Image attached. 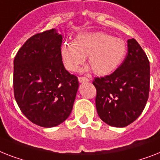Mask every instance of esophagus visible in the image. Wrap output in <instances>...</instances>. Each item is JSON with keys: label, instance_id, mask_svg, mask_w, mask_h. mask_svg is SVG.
Returning a JSON list of instances; mask_svg holds the SVG:
<instances>
[{"label": "esophagus", "instance_id": "obj_1", "mask_svg": "<svg viewBox=\"0 0 160 160\" xmlns=\"http://www.w3.org/2000/svg\"><path fill=\"white\" fill-rule=\"evenodd\" d=\"M79 80V82L80 83H84V82H89V80L87 77H84V76H80L78 78Z\"/></svg>", "mask_w": 160, "mask_h": 160}]
</instances>
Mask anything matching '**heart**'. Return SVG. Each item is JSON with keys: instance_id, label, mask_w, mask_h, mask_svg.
Masks as SVG:
<instances>
[{"instance_id": "obj_1", "label": "heart", "mask_w": 160, "mask_h": 160, "mask_svg": "<svg viewBox=\"0 0 160 160\" xmlns=\"http://www.w3.org/2000/svg\"><path fill=\"white\" fill-rule=\"evenodd\" d=\"M127 45L122 38L102 32L81 33L73 42H63L60 56L69 71H78L85 60L98 76H106L116 70L125 58Z\"/></svg>"}]
</instances>
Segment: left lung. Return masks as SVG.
Returning <instances> with one entry per match:
<instances>
[{"mask_svg":"<svg viewBox=\"0 0 160 160\" xmlns=\"http://www.w3.org/2000/svg\"><path fill=\"white\" fill-rule=\"evenodd\" d=\"M128 53L111 75L96 77L95 104L99 118L108 125H130L145 108L150 92V62L134 38L127 40Z\"/></svg>","mask_w":160,"mask_h":160,"instance_id":"obj_1","label":"left lung"}]
</instances>
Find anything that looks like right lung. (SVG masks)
<instances>
[{
    "mask_svg": "<svg viewBox=\"0 0 160 160\" xmlns=\"http://www.w3.org/2000/svg\"><path fill=\"white\" fill-rule=\"evenodd\" d=\"M62 36L56 29L29 38L14 60L15 98L24 116L38 126L52 127L71 114L78 78L65 69L60 56Z\"/></svg>",
    "mask_w": 160,
    "mask_h": 160,
    "instance_id": "add662e5",
    "label": "right lung"
}]
</instances>
